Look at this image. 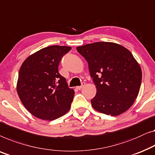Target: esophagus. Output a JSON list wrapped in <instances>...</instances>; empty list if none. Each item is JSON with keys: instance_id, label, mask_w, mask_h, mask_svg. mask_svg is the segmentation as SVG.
<instances>
[{"instance_id": "34e87169", "label": "esophagus", "mask_w": 155, "mask_h": 155, "mask_svg": "<svg viewBox=\"0 0 155 155\" xmlns=\"http://www.w3.org/2000/svg\"><path fill=\"white\" fill-rule=\"evenodd\" d=\"M84 85H85V82H82L81 86H78V87H76V89H78V90H80V89H81L82 88V87L84 86Z\"/></svg>"}]
</instances>
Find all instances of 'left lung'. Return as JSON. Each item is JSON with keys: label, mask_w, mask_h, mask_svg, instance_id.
Instances as JSON below:
<instances>
[{"label": "left lung", "mask_w": 155, "mask_h": 155, "mask_svg": "<svg viewBox=\"0 0 155 155\" xmlns=\"http://www.w3.org/2000/svg\"><path fill=\"white\" fill-rule=\"evenodd\" d=\"M89 65L96 87L91 105L100 113L117 116L127 111L137 98L142 71L131 51L119 44L96 42L77 47Z\"/></svg>", "instance_id": "obj_1"}]
</instances>
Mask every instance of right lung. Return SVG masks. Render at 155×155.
<instances>
[{
	"instance_id": "1",
	"label": "right lung",
	"mask_w": 155,
	"mask_h": 155,
	"mask_svg": "<svg viewBox=\"0 0 155 155\" xmlns=\"http://www.w3.org/2000/svg\"><path fill=\"white\" fill-rule=\"evenodd\" d=\"M71 47L52 45L33 54L22 64L17 91L24 107L36 117L54 120L71 108L75 92L59 73V64Z\"/></svg>"
}]
</instances>
